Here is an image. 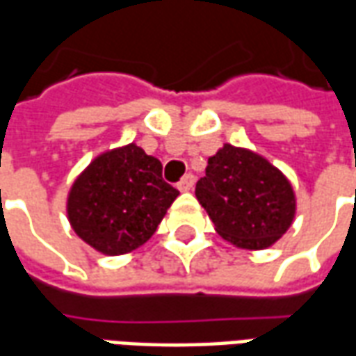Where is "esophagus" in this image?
<instances>
[{"instance_id":"1","label":"esophagus","mask_w":356,"mask_h":356,"mask_svg":"<svg viewBox=\"0 0 356 356\" xmlns=\"http://www.w3.org/2000/svg\"><path fill=\"white\" fill-rule=\"evenodd\" d=\"M194 183H196V179H194V175H191V173H186L185 177L181 179V183L177 185V188L181 191V193H188V191H193L194 188Z\"/></svg>"}]
</instances>
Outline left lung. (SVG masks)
<instances>
[{"label": "left lung", "mask_w": 356, "mask_h": 356, "mask_svg": "<svg viewBox=\"0 0 356 356\" xmlns=\"http://www.w3.org/2000/svg\"><path fill=\"white\" fill-rule=\"evenodd\" d=\"M196 198L217 234L242 250H265L290 229L298 202L290 179L250 148L225 143L209 156Z\"/></svg>", "instance_id": "obj_1"}]
</instances>
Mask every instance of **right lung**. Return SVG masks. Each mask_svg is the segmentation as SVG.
I'll list each match as a JSON object with an SVG mask.
<instances>
[{"instance_id": "right-lung-1", "label": "right lung", "mask_w": 356, "mask_h": 356, "mask_svg": "<svg viewBox=\"0 0 356 356\" xmlns=\"http://www.w3.org/2000/svg\"><path fill=\"white\" fill-rule=\"evenodd\" d=\"M177 188L162 179V163L135 143L95 156L66 196L72 231L102 255L131 254L158 229Z\"/></svg>"}]
</instances>
